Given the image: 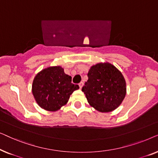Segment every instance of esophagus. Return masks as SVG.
<instances>
[{"label": "esophagus", "instance_id": "34e87169", "mask_svg": "<svg viewBox=\"0 0 158 158\" xmlns=\"http://www.w3.org/2000/svg\"><path fill=\"white\" fill-rule=\"evenodd\" d=\"M83 82H81V83H79V87H80V88H82V87H83Z\"/></svg>", "mask_w": 158, "mask_h": 158}]
</instances>
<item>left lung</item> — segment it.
<instances>
[{
	"label": "left lung",
	"mask_w": 158,
	"mask_h": 158,
	"mask_svg": "<svg viewBox=\"0 0 158 158\" xmlns=\"http://www.w3.org/2000/svg\"><path fill=\"white\" fill-rule=\"evenodd\" d=\"M88 79L82 88L90 106L108 113L122 104L127 94L122 73L109 62H99L90 67Z\"/></svg>",
	"instance_id": "1"
}]
</instances>
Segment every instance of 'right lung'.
Segmentation results:
<instances>
[{
    "mask_svg": "<svg viewBox=\"0 0 158 158\" xmlns=\"http://www.w3.org/2000/svg\"><path fill=\"white\" fill-rule=\"evenodd\" d=\"M72 77L61 66L43 69L34 77L31 91L36 102L42 109L57 111L68 103L70 95L79 86L71 83Z\"/></svg>",
    "mask_w": 158,
    "mask_h": 158,
    "instance_id": "add662e5",
    "label": "right lung"
}]
</instances>
